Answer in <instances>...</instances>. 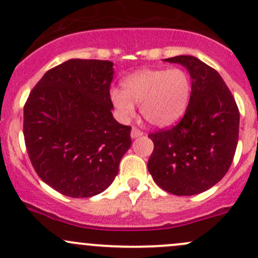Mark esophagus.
<instances>
[{"mask_svg": "<svg viewBox=\"0 0 258 258\" xmlns=\"http://www.w3.org/2000/svg\"><path fill=\"white\" fill-rule=\"evenodd\" d=\"M144 135V132L141 130H139L137 127H132L131 130V137L132 139H137V137H141Z\"/></svg>", "mask_w": 258, "mask_h": 258, "instance_id": "obj_1", "label": "esophagus"}]
</instances>
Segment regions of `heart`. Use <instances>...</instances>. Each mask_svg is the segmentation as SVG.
<instances>
[{"instance_id":"1","label":"heart","mask_w":258,"mask_h":258,"mask_svg":"<svg viewBox=\"0 0 258 258\" xmlns=\"http://www.w3.org/2000/svg\"><path fill=\"white\" fill-rule=\"evenodd\" d=\"M191 77L182 69H145L122 80V90H111L118 117L127 122L140 103L142 117L156 127L175 123L188 105Z\"/></svg>"}]
</instances>
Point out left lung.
<instances>
[{
  "mask_svg": "<svg viewBox=\"0 0 258 258\" xmlns=\"http://www.w3.org/2000/svg\"><path fill=\"white\" fill-rule=\"evenodd\" d=\"M165 61L188 70L191 96L177 124L148 135L153 142L148 172L165 191L192 196L227 173L237 147L240 111L225 81L209 64L194 56Z\"/></svg>",
  "mask_w": 258,
  "mask_h": 258,
  "instance_id": "8db88e82",
  "label": "left lung"
}]
</instances>
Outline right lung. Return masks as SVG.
Returning <instances> with one entry per match:
<instances>
[{"label": "right lung", "mask_w": 258, "mask_h": 258, "mask_svg": "<svg viewBox=\"0 0 258 258\" xmlns=\"http://www.w3.org/2000/svg\"><path fill=\"white\" fill-rule=\"evenodd\" d=\"M113 63L74 58L48 70L23 107V136L38 177L69 197L105 191L131 146L113 118Z\"/></svg>", "instance_id": "add662e5"}]
</instances>
